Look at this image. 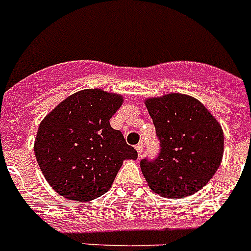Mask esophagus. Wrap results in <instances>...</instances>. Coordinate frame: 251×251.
<instances>
[{
  "instance_id": "1",
  "label": "esophagus",
  "mask_w": 251,
  "mask_h": 251,
  "mask_svg": "<svg viewBox=\"0 0 251 251\" xmlns=\"http://www.w3.org/2000/svg\"><path fill=\"white\" fill-rule=\"evenodd\" d=\"M135 150H136V152H138V154H139V157H142V152H143V143L136 144Z\"/></svg>"
}]
</instances>
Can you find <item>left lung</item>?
<instances>
[{"label": "left lung", "mask_w": 251, "mask_h": 251, "mask_svg": "<svg viewBox=\"0 0 251 251\" xmlns=\"http://www.w3.org/2000/svg\"><path fill=\"white\" fill-rule=\"evenodd\" d=\"M146 107L160 142L157 157L140 161L150 188L168 199L196 193L222 162L225 136L219 122L201 101L184 94L150 98Z\"/></svg>", "instance_id": "obj_1"}]
</instances>
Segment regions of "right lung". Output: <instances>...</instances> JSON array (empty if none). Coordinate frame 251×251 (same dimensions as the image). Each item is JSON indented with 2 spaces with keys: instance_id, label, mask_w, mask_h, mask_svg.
I'll return each instance as SVG.
<instances>
[{
  "instance_id": "obj_1",
  "label": "right lung",
  "mask_w": 251,
  "mask_h": 251,
  "mask_svg": "<svg viewBox=\"0 0 251 251\" xmlns=\"http://www.w3.org/2000/svg\"><path fill=\"white\" fill-rule=\"evenodd\" d=\"M121 95L100 89L77 91L59 103L38 126L34 154L41 172L63 197L90 201L111 188L122 162L136 160L109 120Z\"/></svg>"
}]
</instances>
